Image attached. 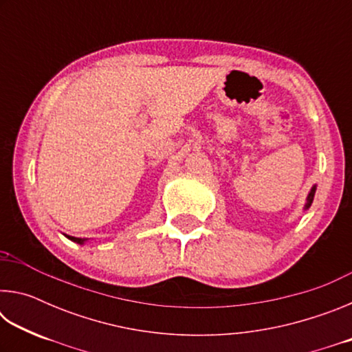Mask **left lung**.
I'll return each instance as SVG.
<instances>
[{"instance_id": "obj_1", "label": "left lung", "mask_w": 352, "mask_h": 352, "mask_svg": "<svg viewBox=\"0 0 352 352\" xmlns=\"http://www.w3.org/2000/svg\"><path fill=\"white\" fill-rule=\"evenodd\" d=\"M315 190H317V184H314V186L311 188V190H309L307 199H306V204H305V211H307L309 208H311L312 201H314V197H315Z\"/></svg>"}]
</instances>
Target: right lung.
Returning <instances> with one entry per match:
<instances>
[{"label":"right lung","instance_id":"obj_1","mask_svg":"<svg viewBox=\"0 0 352 352\" xmlns=\"http://www.w3.org/2000/svg\"><path fill=\"white\" fill-rule=\"evenodd\" d=\"M67 236V234H65ZM69 241H73V242H76V243H80V245H83V243L87 242V239H80V237H74V236H67Z\"/></svg>","mask_w":352,"mask_h":352}]
</instances>
